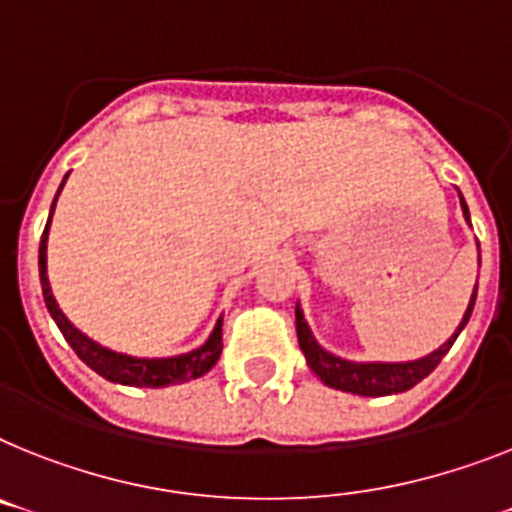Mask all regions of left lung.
<instances>
[{
  "instance_id": "8db88e82",
  "label": "left lung",
  "mask_w": 512,
  "mask_h": 512,
  "mask_svg": "<svg viewBox=\"0 0 512 512\" xmlns=\"http://www.w3.org/2000/svg\"><path fill=\"white\" fill-rule=\"evenodd\" d=\"M460 209H463V217L471 225V214H468V206L460 196ZM481 261V259H479ZM476 290H479V282L474 287V295H471V303H468L466 314H463V322L458 324V329L453 332V337L439 345L434 353L418 358V361H405V363H356L345 361L340 356H332L327 350L316 342L314 332L308 329V322L303 319L301 306H295V329H298V345H301L303 356H306L308 366L314 371L316 377L322 379L327 387H335L342 392H353V395H363V398H382V395H398V392L411 390L424 377H429L437 363L447 356V350L453 348V342L458 340V335L463 332V327L471 319V311H474L476 303Z\"/></svg>"
}]
</instances>
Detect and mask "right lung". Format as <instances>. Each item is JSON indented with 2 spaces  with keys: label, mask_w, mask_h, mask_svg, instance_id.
<instances>
[{
  "label": "right lung",
  "mask_w": 512,
  "mask_h": 512,
  "mask_svg": "<svg viewBox=\"0 0 512 512\" xmlns=\"http://www.w3.org/2000/svg\"><path fill=\"white\" fill-rule=\"evenodd\" d=\"M65 180H62V185H65ZM62 185H59L57 196H54L52 214L54 206H57L59 193H62ZM52 214H49V222H46L44 235H41V246H38L41 290H44V303L46 308H49V314H52V319L57 322L59 332H62L65 340L70 342V348L78 353L80 361L86 363V366H91L99 377L109 379V382L114 384H130V387H167V384H180L188 382V379L204 377L206 371L219 361V353H222V316L217 319V324L211 329L209 340H206L201 348L170 358H135L125 356V353H114V350L104 348V345H99V342H94L91 337L83 335L80 329H75L73 322H67V316L62 314V308L54 301L52 287H49V277H46V240H49Z\"/></svg>",
  "instance_id": "right-lung-1"
}]
</instances>
